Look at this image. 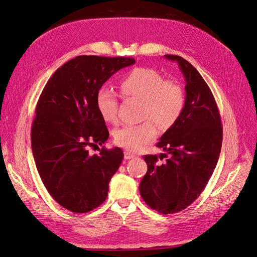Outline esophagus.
<instances>
[{"label": "esophagus", "mask_w": 257, "mask_h": 257, "mask_svg": "<svg viewBox=\"0 0 257 257\" xmlns=\"http://www.w3.org/2000/svg\"><path fill=\"white\" fill-rule=\"evenodd\" d=\"M123 158H125L126 160H129V159H134V158H136V155L131 154L130 151H128V150H125V151H123Z\"/></svg>", "instance_id": "obj_1"}]
</instances>
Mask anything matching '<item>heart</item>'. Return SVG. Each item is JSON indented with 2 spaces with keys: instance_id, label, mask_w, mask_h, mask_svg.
Masks as SVG:
<instances>
[{
  "instance_id": "b5f03b06",
  "label": "heart",
  "mask_w": 257,
  "mask_h": 257,
  "mask_svg": "<svg viewBox=\"0 0 257 257\" xmlns=\"http://www.w3.org/2000/svg\"><path fill=\"white\" fill-rule=\"evenodd\" d=\"M118 87L125 97L143 100V118L147 119L140 125H127L114 130V143L122 148L137 151L153 142L158 136V129L153 120L160 127L168 128L183 111L185 97L181 85L165 80L154 69H134L119 80ZM96 108L104 121L115 122L118 109L117 94L107 87L99 89L96 94Z\"/></svg>"
}]
</instances>
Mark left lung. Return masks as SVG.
<instances>
[{
    "instance_id": "1",
    "label": "left lung",
    "mask_w": 257,
    "mask_h": 257,
    "mask_svg": "<svg viewBox=\"0 0 257 257\" xmlns=\"http://www.w3.org/2000/svg\"><path fill=\"white\" fill-rule=\"evenodd\" d=\"M165 58L178 62L184 76L185 103L157 144L167 153L162 154L166 162L158 163L156 155L143 157L148 169L140 183V194L149 207L174 214L192 204L212 177L221 150L222 126L202 76L182 57L165 55Z\"/></svg>"
}]
</instances>
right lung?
Here are the masks:
<instances>
[{
  "instance_id": "add662e5",
  "label": "right lung",
  "mask_w": 257,
  "mask_h": 257,
  "mask_svg": "<svg viewBox=\"0 0 257 257\" xmlns=\"http://www.w3.org/2000/svg\"><path fill=\"white\" fill-rule=\"evenodd\" d=\"M136 63L128 57L77 56L47 81L36 107L32 149L47 192L66 210L88 213L108 196L109 182L123 154L120 148L98 149L109 131L96 108V94L118 70Z\"/></svg>"
}]
</instances>
